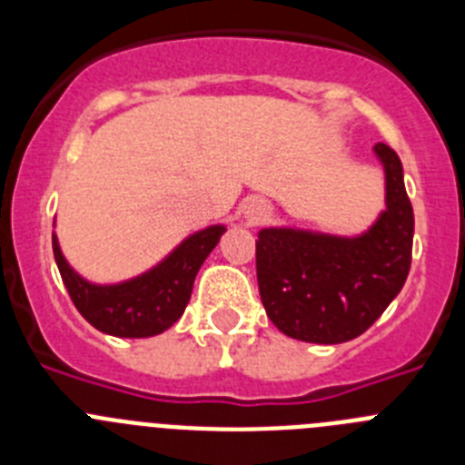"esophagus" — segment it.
Masks as SVG:
<instances>
[{
  "instance_id": "1",
  "label": "esophagus",
  "mask_w": 465,
  "mask_h": 465,
  "mask_svg": "<svg viewBox=\"0 0 465 465\" xmlns=\"http://www.w3.org/2000/svg\"><path fill=\"white\" fill-rule=\"evenodd\" d=\"M262 213H265V212H261V216H262Z\"/></svg>"
}]
</instances>
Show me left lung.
Here are the masks:
<instances>
[{
    "instance_id": "left-lung-1",
    "label": "left lung",
    "mask_w": 465,
    "mask_h": 465,
    "mask_svg": "<svg viewBox=\"0 0 465 465\" xmlns=\"http://www.w3.org/2000/svg\"><path fill=\"white\" fill-rule=\"evenodd\" d=\"M386 174V212L365 235L258 232L256 274L270 322L289 338L340 344L359 338L391 305L412 262L414 212L396 151L375 146Z\"/></svg>"
}]
</instances>
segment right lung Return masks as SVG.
<instances>
[{
	"mask_svg": "<svg viewBox=\"0 0 465 465\" xmlns=\"http://www.w3.org/2000/svg\"><path fill=\"white\" fill-rule=\"evenodd\" d=\"M223 232V225L200 230L158 268L118 286H94L81 279L63 258L55 237L53 253L69 298L90 326L116 338H151L179 322L191 300L197 270Z\"/></svg>",
	"mask_w": 465,
	"mask_h": 465,
	"instance_id": "obj_1",
	"label": "right lung"
}]
</instances>
